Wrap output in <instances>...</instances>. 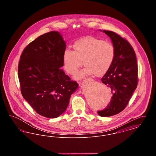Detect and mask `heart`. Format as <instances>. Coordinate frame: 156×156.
Wrapping results in <instances>:
<instances>
[{"label": "heart", "instance_id": "obj_1", "mask_svg": "<svg viewBox=\"0 0 156 156\" xmlns=\"http://www.w3.org/2000/svg\"><path fill=\"white\" fill-rule=\"evenodd\" d=\"M74 51L67 49L63 55L64 67L68 74L74 75L81 67L85 66L76 75L78 80L90 75L101 76L112 66L116 55V49L110 42L95 37H87L76 41Z\"/></svg>", "mask_w": 156, "mask_h": 156}]
</instances>
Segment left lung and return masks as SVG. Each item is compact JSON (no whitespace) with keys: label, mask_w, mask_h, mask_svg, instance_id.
<instances>
[{"label":"left lung","mask_w":156,"mask_h":156,"mask_svg":"<svg viewBox=\"0 0 156 156\" xmlns=\"http://www.w3.org/2000/svg\"><path fill=\"white\" fill-rule=\"evenodd\" d=\"M104 31L116 49L111 67L101 78L113 95L107 106L97 112L100 116L108 117L119 113L127 105L138 83V67L133 48L129 41L113 31Z\"/></svg>","instance_id":"8db88e82"}]
</instances>
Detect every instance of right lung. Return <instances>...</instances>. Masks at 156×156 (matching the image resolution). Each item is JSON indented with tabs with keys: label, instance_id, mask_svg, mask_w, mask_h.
I'll use <instances>...</instances> for the list:
<instances>
[{
	"label": "right lung",
	"instance_id": "add662e5",
	"mask_svg": "<svg viewBox=\"0 0 156 156\" xmlns=\"http://www.w3.org/2000/svg\"><path fill=\"white\" fill-rule=\"evenodd\" d=\"M66 48L59 33L50 31L31 41L20 56L18 76L23 97L45 118H55L66 111L78 87L60 68Z\"/></svg>",
	"mask_w": 156,
	"mask_h": 156
}]
</instances>
